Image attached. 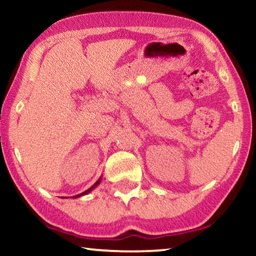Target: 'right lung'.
<instances>
[{"instance_id": "right-lung-1", "label": "right lung", "mask_w": 256, "mask_h": 256, "mask_svg": "<svg viewBox=\"0 0 256 256\" xmlns=\"http://www.w3.org/2000/svg\"><path fill=\"white\" fill-rule=\"evenodd\" d=\"M100 180H102V177H100V178H99V180L96 182V183H94V184L92 186V188H88V190H84V192H82V193H80V194H78V196H73V198H76L84 196H86V194L90 193V192H92V190L94 188H97V186L99 185V183H100Z\"/></svg>"}]
</instances>
